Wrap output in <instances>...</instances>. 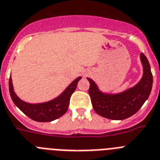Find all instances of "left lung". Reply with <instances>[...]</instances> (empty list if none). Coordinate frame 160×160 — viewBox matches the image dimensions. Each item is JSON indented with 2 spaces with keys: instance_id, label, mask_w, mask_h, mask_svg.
<instances>
[{
  "instance_id": "8db88e82",
  "label": "left lung",
  "mask_w": 160,
  "mask_h": 160,
  "mask_svg": "<svg viewBox=\"0 0 160 160\" xmlns=\"http://www.w3.org/2000/svg\"><path fill=\"white\" fill-rule=\"evenodd\" d=\"M140 60L143 73L141 80L134 86L117 93L103 92L95 81L87 78L90 87V96L93 110L104 118L114 120H122L137 113L151 94L153 76L151 66L143 53H140Z\"/></svg>"
}]
</instances>
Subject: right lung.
Instances as JSON below:
<instances>
[{"label":"right lung","mask_w":160,"mask_h":160,"mask_svg":"<svg viewBox=\"0 0 160 160\" xmlns=\"http://www.w3.org/2000/svg\"><path fill=\"white\" fill-rule=\"evenodd\" d=\"M81 78V76H79L74 80L63 92L52 100L41 103H29L17 96L10 76L9 80V93L16 107L30 119L37 122H51L58 119L67 112L69 107L70 98L76 90L78 82Z\"/></svg>","instance_id":"add662e5"}]
</instances>
